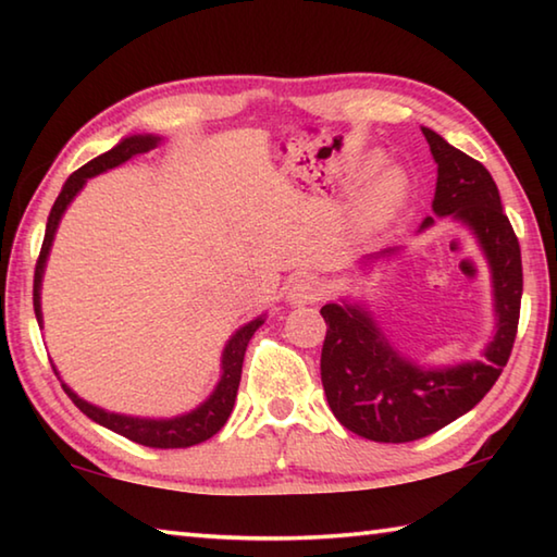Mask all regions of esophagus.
I'll use <instances>...</instances> for the list:
<instances>
[{
    "label": "esophagus",
    "mask_w": 557,
    "mask_h": 557,
    "mask_svg": "<svg viewBox=\"0 0 557 557\" xmlns=\"http://www.w3.org/2000/svg\"><path fill=\"white\" fill-rule=\"evenodd\" d=\"M326 295V285L319 277H299L287 287V301L295 307L314 305Z\"/></svg>",
    "instance_id": "esophagus-1"
}]
</instances>
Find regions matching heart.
Segmentation results:
<instances>
[{"instance_id":"1","label":"heart","mask_w":557,"mask_h":557,"mask_svg":"<svg viewBox=\"0 0 557 557\" xmlns=\"http://www.w3.org/2000/svg\"><path fill=\"white\" fill-rule=\"evenodd\" d=\"M408 194V178L398 166H383L356 196V215L366 225L388 221Z\"/></svg>"}]
</instances>
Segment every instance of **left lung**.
Listing matches in <instances>:
<instances>
[{
  "label": "left lung",
  "instance_id": "left-lung-1",
  "mask_svg": "<svg viewBox=\"0 0 557 557\" xmlns=\"http://www.w3.org/2000/svg\"><path fill=\"white\" fill-rule=\"evenodd\" d=\"M437 162L432 211L449 215L474 233L492 268L496 334L482 361L451 369H420L393 351L373 317L358 305H324L322 383L334 418L358 437L412 442L428 437L469 412L492 391L511 356L523 295L518 238L486 166L422 127ZM432 219L422 221L430 228ZM383 250L379 256H388Z\"/></svg>",
  "mask_w": 557,
  "mask_h": 557
}]
</instances>
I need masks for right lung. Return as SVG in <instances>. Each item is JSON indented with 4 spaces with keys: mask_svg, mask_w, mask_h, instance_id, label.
<instances>
[{
    "mask_svg": "<svg viewBox=\"0 0 557 557\" xmlns=\"http://www.w3.org/2000/svg\"><path fill=\"white\" fill-rule=\"evenodd\" d=\"M159 145V137L154 135H132L125 137L120 145H115L110 152L100 154L96 159H90L88 164H83L78 172H73L69 176V182L63 184L59 199H55L53 209L49 213V223H46V235H44V245L39 252V260H36V272H34V312H36V322L41 326V280H44V268H46V258H49L51 243L55 228H59V221L63 211L69 209V203L73 201V196L81 191L83 184L88 182L90 176L108 172L112 166H120L127 159L137 157V154H147L149 149H154ZM265 319L258 317L240 326L238 332L231 336V342L223 348V361L221 369L223 375L215 391L211 393V398L201 403L199 408L178 414V418L172 420H149V418H129V414H117V412H108L102 408H96V405L86 403L78 398L69 385H63V391L69 393V398L75 403V408L81 412H86L92 422L108 428L117 435L127 437L137 445L145 447H157V449H178V447H194L199 442H206L219 432L225 420L231 418V410L235 405V395H238V385H240V373H243V358H245V348H248V342L252 334L258 332ZM55 371V369H53ZM59 375V373H55Z\"/></svg>",
    "mask_w": 557,
    "mask_h": 557,
    "instance_id": "right-lung-1",
    "label": "right lung"
}]
</instances>
